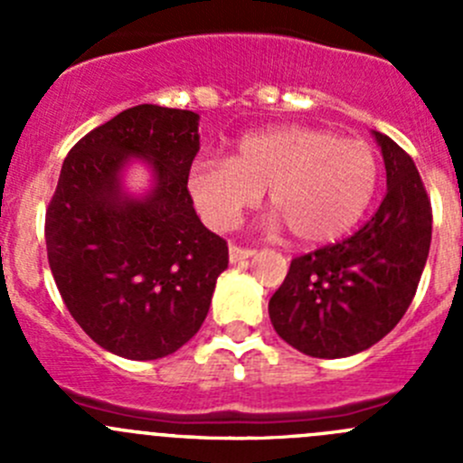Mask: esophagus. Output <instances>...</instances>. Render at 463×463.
I'll list each match as a JSON object with an SVG mask.
<instances>
[{
  "mask_svg": "<svg viewBox=\"0 0 463 463\" xmlns=\"http://www.w3.org/2000/svg\"><path fill=\"white\" fill-rule=\"evenodd\" d=\"M228 255H231V261H241V260H249L250 255H255L253 249H244V246H237L232 244L228 249Z\"/></svg>",
  "mask_w": 463,
  "mask_h": 463,
  "instance_id": "1",
  "label": "esophagus"
}]
</instances>
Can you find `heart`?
<instances>
[{"mask_svg":"<svg viewBox=\"0 0 463 463\" xmlns=\"http://www.w3.org/2000/svg\"><path fill=\"white\" fill-rule=\"evenodd\" d=\"M378 161L363 141L316 128H270L246 134L231 158L190 167L188 193L205 223L231 231L269 190L273 213L300 244L347 235L374 199Z\"/></svg>","mask_w":463,"mask_h":463,"instance_id":"1","label":"heart"}]
</instances>
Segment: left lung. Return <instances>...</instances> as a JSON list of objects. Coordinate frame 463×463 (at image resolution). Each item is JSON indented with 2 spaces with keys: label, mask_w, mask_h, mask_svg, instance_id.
Masks as SVG:
<instances>
[{
  "label": "left lung",
  "mask_w": 463,
  "mask_h": 463,
  "mask_svg": "<svg viewBox=\"0 0 463 463\" xmlns=\"http://www.w3.org/2000/svg\"><path fill=\"white\" fill-rule=\"evenodd\" d=\"M387 193L354 235L291 260L269 302L275 331L298 352L343 358L390 334L408 311L432 240V205L412 156L374 132Z\"/></svg>",
  "instance_id": "1"
}]
</instances>
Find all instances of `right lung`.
Returning a JSON list of instances; mask_svg holds the SVG:
<instances>
[{"instance_id":"obj_1","label":"right lung","mask_w":463,"mask_h":463,"mask_svg":"<svg viewBox=\"0 0 463 463\" xmlns=\"http://www.w3.org/2000/svg\"><path fill=\"white\" fill-rule=\"evenodd\" d=\"M199 116L138 105L71 147L46 208V255L58 291L82 331L116 356L154 361L184 347L203 325L228 244L190 199ZM147 157L157 188L125 200L118 172Z\"/></svg>"}]
</instances>
